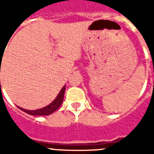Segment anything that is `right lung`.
Segmentation results:
<instances>
[{"label":"right lung","instance_id":"1","mask_svg":"<svg viewBox=\"0 0 154 154\" xmlns=\"http://www.w3.org/2000/svg\"><path fill=\"white\" fill-rule=\"evenodd\" d=\"M0 72H1V67H0ZM66 90V87L64 86L61 91H59V93L57 96V97L54 99L53 102H51L49 105H48L47 106H44L41 109H38V110H25L23 109L21 107H19V109H20L22 111H24L25 113L29 114V115H31V116H48L51 115L52 113H54L55 110H57L59 107L61 106V105L63 101V97H64V92Z\"/></svg>","mask_w":154,"mask_h":154}]
</instances>
